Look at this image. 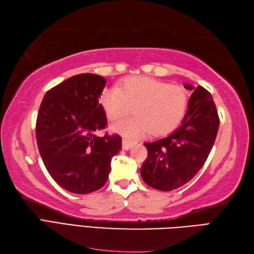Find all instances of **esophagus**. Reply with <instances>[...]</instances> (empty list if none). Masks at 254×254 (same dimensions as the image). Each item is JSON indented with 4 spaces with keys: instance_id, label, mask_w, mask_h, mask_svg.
<instances>
[{
    "instance_id": "esophagus-1",
    "label": "esophagus",
    "mask_w": 254,
    "mask_h": 254,
    "mask_svg": "<svg viewBox=\"0 0 254 254\" xmlns=\"http://www.w3.org/2000/svg\"><path fill=\"white\" fill-rule=\"evenodd\" d=\"M134 143L132 141H130V140H128V139H123V150H125V151H128L129 148H131L132 147V145H133Z\"/></svg>"
}]
</instances>
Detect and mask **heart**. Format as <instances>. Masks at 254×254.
I'll return each mask as SVG.
<instances>
[{
  "label": "heart",
  "mask_w": 254,
  "mask_h": 254,
  "mask_svg": "<svg viewBox=\"0 0 254 254\" xmlns=\"http://www.w3.org/2000/svg\"><path fill=\"white\" fill-rule=\"evenodd\" d=\"M110 121H119L133 110L134 116L113 124L112 130L130 139L152 133L166 134L177 128L187 113L189 97L182 86L153 77H128L119 88H108L100 97Z\"/></svg>",
  "instance_id": "heart-1"
}]
</instances>
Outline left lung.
<instances>
[{
    "instance_id": "obj_1",
    "label": "left lung",
    "mask_w": 254,
    "mask_h": 254,
    "mask_svg": "<svg viewBox=\"0 0 254 254\" xmlns=\"http://www.w3.org/2000/svg\"><path fill=\"white\" fill-rule=\"evenodd\" d=\"M193 91L181 126L165 138L147 142L141 167L143 181L158 190H174L190 181L205 164L214 144L220 120L211 94L198 86Z\"/></svg>"
}]
</instances>
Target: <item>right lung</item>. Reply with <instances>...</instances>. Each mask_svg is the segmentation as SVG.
<instances>
[{"mask_svg":"<svg viewBox=\"0 0 254 254\" xmlns=\"http://www.w3.org/2000/svg\"><path fill=\"white\" fill-rule=\"evenodd\" d=\"M106 78L83 73L65 79L43 98L36 120V142L47 171L61 188L88 194L108 181L111 159L122 150L119 134L98 137L106 128L99 103Z\"/></svg>","mask_w":254,"mask_h":254,"instance_id":"obj_1","label":"right lung"}]
</instances>
